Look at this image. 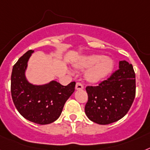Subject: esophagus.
<instances>
[{"instance_id": "1", "label": "esophagus", "mask_w": 150, "mask_h": 150, "mask_svg": "<svg viewBox=\"0 0 150 150\" xmlns=\"http://www.w3.org/2000/svg\"><path fill=\"white\" fill-rule=\"evenodd\" d=\"M75 89L76 90H82V89H84V86L80 82H77L75 85Z\"/></svg>"}]
</instances>
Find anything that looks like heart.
<instances>
[{
  "mask_svg": "<svg viewBox=\"0 0 150 150\" xmlns=\"http://www.w3.org/2000/svg\"><path fill=\"white\" fill-rule=\"evenodd\" d=\"M74 67L79 70L88 69L85 74L86 81L91 84L102 81L112 72L114 62L111 58L100 54L81 56L74 63Z\"/></svg>",
  "mask_w": 150,
  "mask_h": 150,
  "instance_id": "1",
  "label": "heart"
}]
</instances>
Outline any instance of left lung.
I'll return each instance as SVG.
<instances>
[{"instance_id":"8db88e82","label":"left lung","mask_w":150,"mask_h":150,"mask_svg":"<svg viewBox=\"0 0 150 150\" xmlns=\"http://www.w3.org/2000/svg\"><path fill=\"white\" fill-rule=\"evenodd\" d=\"M88 100L85 114L89 120L106 125L127 114L136 94V77L133 65L120 61L119 69L98 86L86 87Z\"/></svg>"}]
</instances>
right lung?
Returning <instances> with one entry per match:
<instances>
[{"label":"right lung","mask_w":150,"mask_h":150,"mask_svg":"<svg viewBox=\"0 0 150 150\" xmlns=\"http://www.w3.org/2000/svg\"><path fill=\"white\" fill-rule=\"evenodd\" d=\"M33 50L21 56L11 74V96L17 110L26 120L35 124H49L61 115L66 100L75 91V82L63 86L56 81L33 85L26 78L27 62Z\"/></svg>","instance_id":"1"}]
</instances>
